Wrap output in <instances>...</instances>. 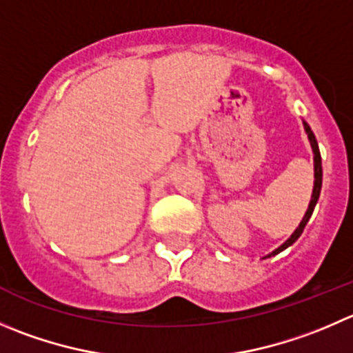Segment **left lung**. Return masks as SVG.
Returning <instances> with one entry per match:
<instances>
[{"mask_svg":"<svg viewBox=\"0 0 353 353\" xmlns=\"http://www.w3.org/2000/svg\"><path fill=\"white\" fill-rule=\"evenodd\" d=\"M303 128H305V132L307 136H309V141H310V146H312V152H314V177H316V181H314V191H312V198H310V203H309V208H307L305 215H303L302 222H300L299 228L295 229V232H293L292 236H290L288 239H286L285 243H283L279 248H276L274 252L269 253L268 256H272L276 255V253L283 252V250H286L288 246H292L293 243L296 241V239L300 238V234L303 232V229H305L307 222H309L310 215H312L314 208H316V203L317 200H319V194H321V188H323V163H321V153H319V145H317V139L316 136H314L312 129H310V125L307 124V122H303Z\"/></svg>","mask_w":353,"mask_h":353,"instance_id":"1","label":"left lung"}]
</instances>
